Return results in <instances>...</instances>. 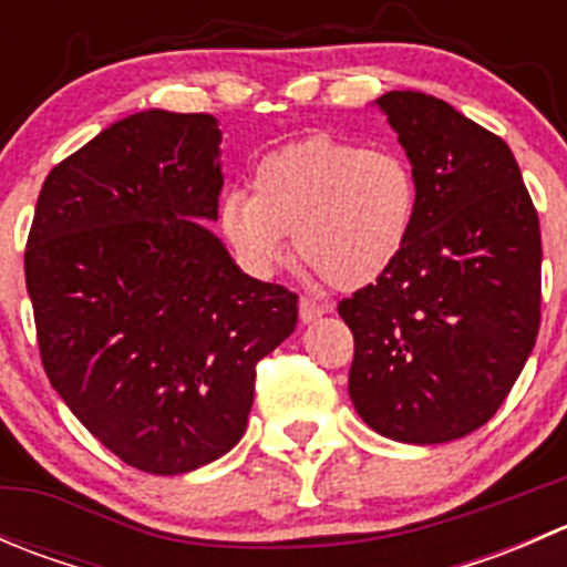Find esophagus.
Returning a JSON list of instances; mask_svg holds the SVG:
<instances>
[{
  "instance_id": "obj_1",
  "label": "esophagus",
  "mask_w": 567,
  "mask_h": 567,
  "mask_svg": "<svg viewBox=\"0 0 567 567\" xmlns=\"http://www.w3.org/2000/svg\"><path fill=\"white\" fill-rule=\"evenodd\" d=\"M326 312H329V307L320 305V301H316V299H310V296H305V299L299 301L301 323H316V320L323 318Z\"/></svg>"
}]
</instances>
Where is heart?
Returning <instances> with one entry per match:
<instances>
[{"label":"heart","mask_w":567,"mask_h":567,"mask_svg":"<svg viewBox=\"0 0 567 567\" xmlns=\"http://www.w3.org/2000/svg\"><path fill=\"white\" fill-rule=\"evenodd\" d=\"M251 192L227 188L216 225L251 274H271L296 251L329 285H373L403 255L420 188L390 147L312 134L268 151L251 167Z\"/></svg>","instance_id":"heart-1"}]
</instances>
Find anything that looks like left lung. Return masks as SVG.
Listing matches in <instances>:
<instances>
[{
	"mask_svg": "<svg viewBox=\"0 0 567 567\" xmlns=\"http://www.w3.org/2000/svg\"><path fill=\"white\" fill-rule=\"evenodd\" d=\"M420 205L398 262L337 312L353 331L348 394L381 436L444 444L505 403L540 329V225L505 140L447 101L384 93Z\"/></svg>",
	"mask_w": 567,
	"mask_h": 567,
	"instance_id": "1",
	"label": "left lung"
}]
</instances>
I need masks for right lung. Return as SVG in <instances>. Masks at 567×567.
Returning <instances> with one entry per match:
<instances>
[{
	"label": "right lung",
	"mask_w": 567,
	"mask_h": 567,
	"mask_svg": "<svg viewBox=\"0 0 567 567\" xmlns=\"http://www.w3.org/2000/svg\"><path fill=\"white\" fill-rule=\"evenodd\" d=\"M214 114L147 109L45 177L24 251L40 359L120 461L183 474L241 442L255 368L288 340L299 296L251 279L216 221Z\"/></svg>",
	"instance_id": "right-lung-1"
}]
</instances>
